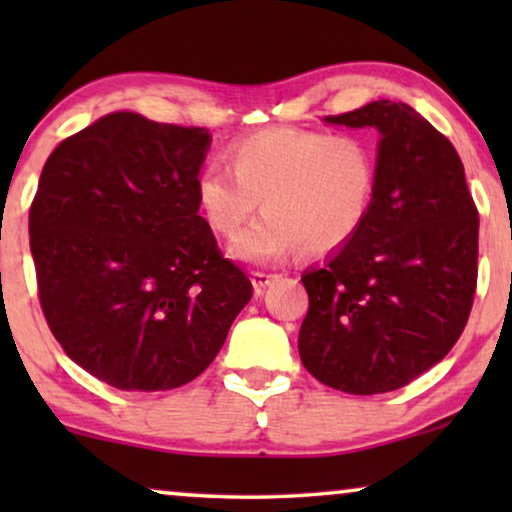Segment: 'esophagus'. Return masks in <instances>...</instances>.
Returning a JSON list of instances; mask_svg holds the SVG:
<instances>
[{"mask_svg":"<svg viewBox=\"0 0 512 512\" xmlns=\"http://www.w3.org/2000/svg\"><path fill=\"white\" fill-rule=\"evenodd\" d=\"M275 279H277V275H272V272H263V270L251 272V284H254L256 293H263L265 286H270Z\"/></svg>","mask_w":512,"mask_h":512,"instance_id":"34e87169","label":"esophagus"}]
</instances>
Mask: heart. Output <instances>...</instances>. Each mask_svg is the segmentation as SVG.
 I'll return each mask as SVG.
<instances>
[{
    "instance_id": "1",
    "label": "heart",
    "mask_w": 512,
    "mask_h": 512,
    "mask_svg": "<svg viewBox=\"0 0 512 512\" xmlns=\"http://www.w3.org/2000/svg\"><path fill=\"white\" fill-rule=\"evenodd\" d=\"M233 171L207 165L195 195L207 226L233 237L258 205L263 216L244 230L233 254L275 263L293 249L331 254L366 221L377 184L375 146L356 132L268 128L228 149Z\"/></svg>"
}]
</instances>
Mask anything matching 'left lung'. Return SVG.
Here are the masks:
<instances>
[{
  "mask_svg": "<svg viewBox=\"0 0 512 512\" xmlns=\"http://www.w3.org/2000/svg\"><path fill=\"white\" fill-rule=\"evenodd\" d=\"M328 123L382 132L359 233L303 284L300 361L347 394L401 389L445 359L478 286V207L443 132L403 102H370Z\"/></svg>",
  "mask_w": 512,
  "mask_h": 512,
  "instance_id": "8db88e82",
  "label": "left lung"
}]
</instances>
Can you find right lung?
I'll use <instances>...</instances> for the list:
<instances>
[{
    "label": "right lung",
    "mask_w": 512,
    "mask_h": 512,
    "mask_svg": "<svg viewBox=\"0 0 512 512\" xmlns=\"http://www.w3.org/2000/svg\"><path fill=\"white\" fill-rule=\"evenodd\" d=\"M207 149V128L116 111L62 139L41 170V312L69 359L116 389L195 380L254 293L198 214Z\"/></svg>",
    "instance_id": "obj_1"
}]
</instances>
